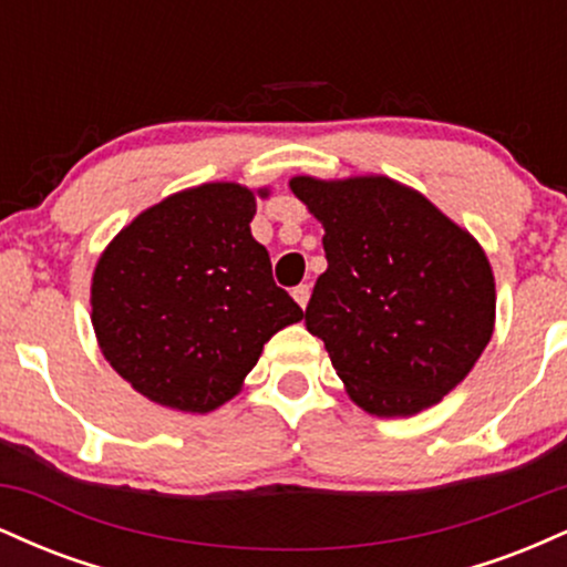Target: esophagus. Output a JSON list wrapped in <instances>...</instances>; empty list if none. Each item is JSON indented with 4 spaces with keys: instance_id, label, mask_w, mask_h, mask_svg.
I'll return each instance as SVG.
<instances>
[{
    "instance_id": "obj_1",
    "label": "esophagus",
    "mask_w": 567,
    "mask_h": 567,
    "mask_svg": "<svg viewBox=\"0 0 567 567\" xmlns=\"http://www.w3.org/2000/svg\"><path fill=\"white\" fill-rule=\"evenodd\" d=\"M309 296H311V288L309 285H298V288H292V298H296V303L306 309V303H309Z\"/></svg>"
}]
</instances>
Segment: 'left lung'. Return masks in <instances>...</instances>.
Instances as JSON below:
<instances>
[{"instance_id":"1","label":"left lung","mask_w":567,"mask_h":567,"mask_svg":"<svg viewBox=\"0 0 567 567\" xmlns=\"http://www.w3.org/2000/svg\"><path fill=\"white\" fill-rule=\"evenodd\" d=\"M290 188L322 224L328 269L306 306L349 400L379 419L437 405L470 375L496 324L483 245L389 175Z\"/></svg>"}]
</instances>
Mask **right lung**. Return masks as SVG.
<instances>
[{"label": "right lung", "instance_id": "right-lung-1", "mask_svg": "<svg viewBox=\"0 0 567 567\" xmlns=\"http://www.w3.org/2000/svg\"><path fill=\"white\" fill-rule=\"evenodd\" d=\"M269 188L216 181L146 207L97 258L90 320L101 354L135 392L210 413L243 392L264 343L303 311L250 234Z\"/></svg>", "mask_w": 567, "mask_h": 567}]
</instances>
